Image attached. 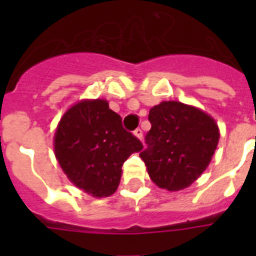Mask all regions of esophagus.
I'll list each match as a JSON object with an SVG mask.
<instances>
[{
  "instance_id": "obj_1",
  "label": "esophagus",
  "mask_w": 256,
  "mask_h": 256,
  "mask_svg": "<svg viewBox=\"0 0 256 256\" xmlns=\"http://www.w3.org/2000/svg\"><path fill=\"white\" fill-rule=\"evenodd\" d=\"M133 134H134L138 140H142V130H140V128H137V130L133 132Z\"/></svg>"
}]
</instances>
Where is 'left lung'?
I'll list each match as a JSON object with an SVG mask.
<instances>
[{
    "mask_svg": "<svg viewBox=\"0 0 256 256\" xmlns=\"http://www.w3.org/2000/svg\"><path fill=\"white\" fill-rule=\"evenodd\" d=\"M148 148L140 154L151 180L160 188L180 191L208 168L219 141V128L195 106L162 101L151 108Z\"/></svg>",
    "mask_w": 256,
    "mask_h": 256,
    "instance_id": "8db88e82",
    "label": "left lung"
}]
</instances>
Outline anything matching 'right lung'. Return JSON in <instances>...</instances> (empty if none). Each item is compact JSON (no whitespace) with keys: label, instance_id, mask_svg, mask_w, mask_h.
<instances>
[{"label":"right lung","instance_id":"obj_1","mask_svg":"<svg viewBox=\"0 0 256 256\" xmlns=\"http://www.w3.org/2000/svg\"><path fill=\"white\" fill-rule=\"evenodd\" d=\"M55 156L74 186L94 198L116 191L122 166L133 152L144 148L126 132L120 115L106 100H82L62 115L55 137Z\"/></svg>","mask_w":256,"mask_h":256}]
</instances>
